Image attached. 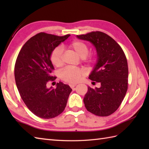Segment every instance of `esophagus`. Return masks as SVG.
<instances>
[{
    "label": "esophagus",
    "instance_id": "1",
    "mask_svg": "<svg viewBox=\"0 0 149 149\" xmlns=\"http://www.w3.org/2000/svg\"><path fill=\"white\" fill-rule=\"evenodd\" d=\"M75 86H76V84H70V88H72V89H73V88H74V87Z\"/></svg>",
    "mask_w": 149,
    "mask_h": 149
}]
</instances>
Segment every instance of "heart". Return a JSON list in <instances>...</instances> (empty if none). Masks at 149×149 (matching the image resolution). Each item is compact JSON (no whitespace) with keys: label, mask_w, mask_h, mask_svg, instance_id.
Here are the masks:
<instances>
[{"label":"heart","mask_w":149,"mask_h":149,"mask_svg":"<svg viewBox=\"0 0 149 149\" xmlns=\"http://www.w3.org/2000/svg\"><path fill=\"white\" fill-rule=\"evenodd\" d=\"M70 47L81 58H86L89 52V47L86 43L81 41H75L72 42ZM50 60L52 64L59 67L63 64L62 59V49L58 47L53 50ZM83 75V72L79 69H74L71 68H65L62 70L60 73V77L61 79L69 83H77L81 80Z\"/></svg>","instance_id":"obj_1"}]
</instances>
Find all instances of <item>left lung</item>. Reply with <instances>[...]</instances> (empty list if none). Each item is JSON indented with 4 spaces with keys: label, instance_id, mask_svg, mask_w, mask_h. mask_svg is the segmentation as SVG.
<instances>
[{
    "label": "left lung",
    "instance_id": "obj_1",
    "mask_svg": "<svg viewBox=\"0 0 149 149\" xmlns=\"http://www.w3.org/2000/svg\"><path fill=\"white\" fill-rule=\"evenodd\" d=\"M77 38L90 42L95 47L97 62L89 79L101 84L95 89L88 87L83 99L84 106L97 116H109L118 108L127 92V58L121 47L106 33L93 31L77 35Z\"/></svg>",
    "mask_w": 149,
    "mask_h": 149
}]
</instances>
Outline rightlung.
I'll return each instance as SVG.
<instances>
[{"label":"right lung","instance_id":"right-lung-1","mask_svg":"<svg viewBox=\"0 0 149 149\" xmlns=\"http://www.w3.org/2000/svg\"><path fill=\"white\" fill-rule=\"evenodd\" d=\"M70 36L37 34L24 44L16 60L15 78L19 93L28 109L40 118L49 119L60 115L72 90L61 82L56 88L47 87L49 81L56 79L52 75L54 68L51 54Z\"/></svg>","mask_w":149,"mask_h":149}]
</instances>
